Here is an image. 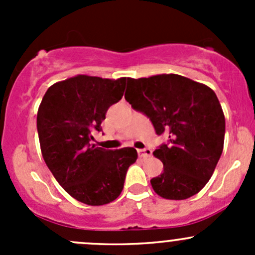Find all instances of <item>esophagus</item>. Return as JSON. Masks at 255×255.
<instances>
[{
  "label": "esophagus",
  "instance_id": "34e87169",
  "mask_svg": "<svg viewBox=\"0 0 255 255\" xmlns=\"http://www.w3.org/2000/svg\"><path fill=\"white\" fill-rule=\"evenodd\" d=\"M138 155H139L140 158H149V156H151V149H138Z\"/></svg>",
  "mask_w": 255,
  "mask_h": 255
}]
</instances>
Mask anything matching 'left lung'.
<instances>
[{"label": "left lung", "mask_w": 255, "mask_h": 255, "mask_svg": "<svg viewBox=\"0 0 255 255\" xmlns=\"http://www.w3.org/2000/svg\"><path fill=\"white\" fill-rule=\"evenodd\" d=\"M125 99L150 118L156 134L168 144L154 150L164 171L150 180L166 200H185L204 189L223 150L226 121L215 91L201 82L160 74L127 79Z\"/></svg>", "instance_id": "1"}]
</instances>
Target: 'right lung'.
Returning <instances> with one entry per match:
<instances>
[{
	"mask_svg": "<svg viewBox=\"0 0 255 255\" xmlns=\"http://www.w3.org/2000/svg\"><path fill=\"white\" fill-rule=\"evenodd\" d=\"M127 78L76 75L45 92L37 115L40 150L63 189L82 204L101 206L121 195L126 173L138 158L130 146L109 150L91 144L92 132L122 99Z\"/></svg>",
	"mask_w": 255,
	"mask_h": 255,
	"instance_id": "add662e5",
	"label": "right lung"
}]
</instances>
